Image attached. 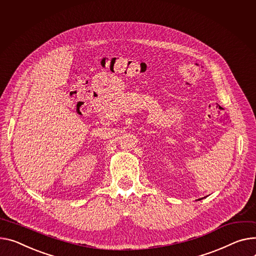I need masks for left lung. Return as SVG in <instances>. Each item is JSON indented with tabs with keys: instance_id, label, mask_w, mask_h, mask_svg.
Segmentation results:
<instances>
[{
	"instance_id": "1",
	"label": "left lung",
	"mask_w": 256,
	"mask_h": 256,
	"mask_svg": "<svg viewBox=\"0 0 256 256\" xmlns=\"http://www.w3.org/2000/svg\"><path fill=\"white\" fill-rule=\"evenodd\" d=\"M198 200H200V198H198Z\"/></svg>"
}]
</instances>
